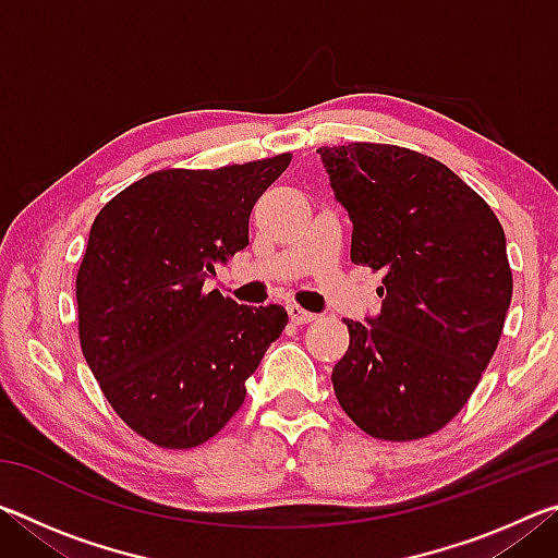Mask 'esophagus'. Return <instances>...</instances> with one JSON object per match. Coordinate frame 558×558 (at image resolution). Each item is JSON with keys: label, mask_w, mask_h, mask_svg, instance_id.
<instances>
[{"label": "esophagus", "mask_w": 558, "mask_h": 558, "mask_svg": "<svg viewBox=\"0 0 558 558\" xmlns=\"http://www.w3.org/2000/svg\"><path fill=\"white\" fill-rule=\"evenodd\" d=\"M288 313L295 325H307V323H313V319H317L315 313H307V310H302L300 305H288Z\"/></svg>", "instance_id": "obj_1"}]
</instances>
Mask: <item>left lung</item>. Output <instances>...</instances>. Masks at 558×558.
I'll use <instances>...</instances> for the list:
<instances>
[{"mask_svg": "<svg viewBox=\"0 0 558 558\" xmlns=\"http://www.w3.org/2000/svg\"><path fill=\"white\" fill-rule=\"evenodd\" d=\"M352 231V263L384 272L381 315L344 319L337 401L379 440H418L456 418L502 337L512 268L502 223L438 159L399 145L319 147Z\"/></svg>", "mask_w": 558, "mask_h": 558, "instance_id": "left-lung-1", "label": "left lung"}]
</instances>
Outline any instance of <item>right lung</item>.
I'll return each instance as SVG.
<instances>
[{
    "label": "right lung",
    "instance_id": "1",
    "mask_svg": "<svg viewBox=\"0 0 558 558\" xmlns=\"http://www.w3.org/2000/svg\"><path fill=\"white\" fill-rule=\"evenodd\" d=\"M282 153L219 169H159L102 206L75 276L83 356L125 426L159 448L214 438L282 335V305L248 307L204 282L248 245L251 209Z\"/></svg>",
    "mask_w": 558,
    "mask_h": 558
}]
</instances>
